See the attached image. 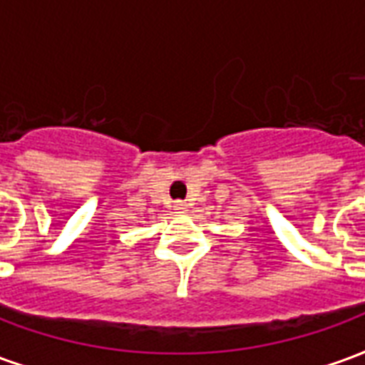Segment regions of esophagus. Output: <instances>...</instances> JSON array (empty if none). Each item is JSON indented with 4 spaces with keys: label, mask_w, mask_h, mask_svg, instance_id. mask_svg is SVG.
<instances>
[{
    "label": "esophagus",
    "mask_w": 365,
    "mask_h": 365,
    "mask_svg": "<svg viewBox=\"0 0 365 365\" xmlns=\"http://www.w3.org/2000/svg\"><path fill=\"white\" fill-rule=\"evenodd\" d=\"M187 209V205H185V201H174V211H178V213H182V211H185Z\"/></svg>",
    "instance_id": "1"
}]
</instances>
